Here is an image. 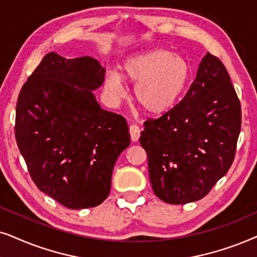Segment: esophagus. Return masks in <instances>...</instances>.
Instances as JSON below:
<instances>
[{"label": "esophagus", "mask_w": 257, "mask_h": 257, "mask_svg": "<svg viewBox=\"0 0 257 257\" xmlns=\"http://www.w3.org/2000/svg\"><path fill=\"white\" fill-rule=\"evenodd\" d=\"M129 133H131V139L133 142L139 141L140 136H141V129L139 128L136 124H132L129 126Z\"/></svg>", "instance_id": "esophagus-1"}]
</instances>
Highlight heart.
<instances>
[{
  "label": "heart",
  "instance_id": "1",
  "mask_svg": "<svg viewBox=\"0 0 257 257\" xmlns=\"http://www.w3.org/2000/svg\"><path fill=\"white\" fill-rule=\"evenodd\" d=\"M191 68L186 57L166 49H152L132 55L121 64V75L109 71L104 89L109 96L121 98L124 82L136 83L135 100L152 115H161L177 103L186 90Z\"/></svg>",
  "mask_w": 257,
  "mask_h": 257
}]
</instances>
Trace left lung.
<instances>
[{
	"mask_svg": "<svg viewBox=\"0 0 257 257\" xmlns=\"http://www.w3.org/2000/svg\"><path fill=\"white\" fill-rule=\"evenodd\" d=\"M145 126L140 143L156 196L170 204L206 196L230 168L241 131V104L223 63L207 53L183 100Z\"/></svg>",
	"mask_w": 257,
	"mask_h": 257,
	"instance_id": "left-lung-1",
	"label": "left lung"
}]
</instances>
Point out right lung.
<instances>
[{"label":"right lung","instance_id":"obj_1","mask_svg":"<svg viewBox=\"0 0 257 257\" xmlns=\"http://www.w3.org/2000/svg\"><path fill=\"white\" fill-rule=\"evenodd\" d=\"M105 69L84 56L47 54L20 91L15 136L37 188L70 209L101 204L115 162L131 145L121 115L101 108L93 91Z\"/></svg>","mask_w":257,"mask_h":257}]
</instances>
